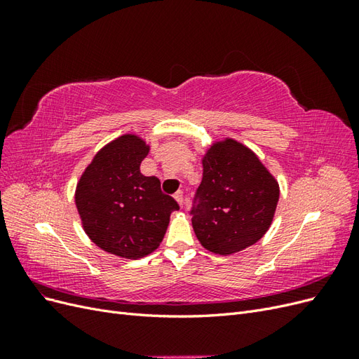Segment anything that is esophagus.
<instances>
[{"label": "esophagus", "instance_id": "1", "mask_svg": "<svg viewBox=\"0 0 359 359\" xmlns=\"http://www.w3.org/2000/svg\"><path fill=\"white\" fill-rule=\"evenodd\" d=\"M175 201L180 203V206L184 205V194H182V191H177L175 193Z\"/></svg>", "mask_w": 359, "mask_h": 359}]
</instances>
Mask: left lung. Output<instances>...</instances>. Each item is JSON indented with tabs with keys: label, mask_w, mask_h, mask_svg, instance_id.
<instances>
[{
	"label": "left lung",
	"mask_w": 359,
	"mask_h": 359,
	"mask_svg": "<svg viewBox=\"0 0 359 359\" xmlns=\"http://www.w3.org/2000/svg\"><path fill=\"white\" fill-rule=\"evenodd\" d=\"M203 177L190 211L199 243L229 256L256 244L273 223L280 187L252 149L226 137L202 158Z\"/></svg>",
	"instance_id": "left-lung-1"
}]
</instances>
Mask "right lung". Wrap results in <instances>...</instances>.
<instances>
[{
  "label": "right lung",
  "instance_id": "right-lung-1",
  "mask_svg": "<svg viewBox=\"0 0 359 359\" xmlns=\"http://www.w3.org/2000/svg\"><path fill=\"white\" fill-rule=\"evenodd\" d=\"M149 153L142 137L123 135L97 153L76 186L74 202L85 233L104 252L144 257L160 245L177 201L161 193L160 180L140 173Z\"/></svg>",
  "mask_w": 359,
  "mask_h": 359
}]
</instances>
